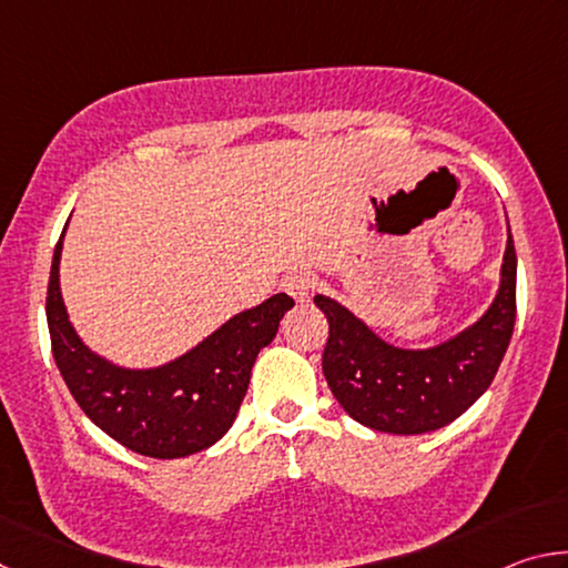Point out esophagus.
<instances>
[{
	"mask_svg": "<svg viewBox=\"0 0 568 568\" xmlns=\"http://www.w3.org/2000/svg\"><path fill=\"white\" fill-rule=\"evenodd\" d=\"M313 287H315L313 275L305 273V271H295V273H291V275H287L285 281H283V291H285L287 295H291L295 303L311 301Z\"/></svg>",
	"mask_w": 568,
	"mask_h": 568,
	"instance_id": "1",
	"label": "esophagus"
}]
</instances>
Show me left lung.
Here are the masks:
<instances>
[{
  "instance_id": "1",
  "label": "left lung",
  "mask_w": 568,
  "mask_h": 568,
  "mask_svg": "<svg viewBox=\"0 0 568 568\" xmlns=\"http://www.w3.org/2000/svg\"><path fill=\"white\" fill-rule=\"evenodd\" d=\"M328 318L323 376L353 420L396 436L438 430L491 386L516 323V250L508 230L501 281L476 323L430 348H400L328 295H315Z\"/></svg>"
}]
</instances>
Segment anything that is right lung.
<instances>
[{"instance_id": "right-lung-1", "label": "right lung", "mask_w": 568, "mask_h": 568, "mask_svg": "<svg viewBox=\"0 0 568 568\" xmlns=\"http://www.w3.org/2000/svg\"><path fill=\"white\" fill-rule=\"evenodd\" d=\"M62 230L54 247L47 325L67 388L94 426L134 454L185 458L223 438L235 423L250 371L295 305L277 293L225 321L195 348L152 368H128L94 353L70 323L60 287Z\"/></svg>"}]
</instances>
